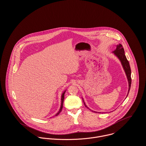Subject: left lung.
I'll return each mask as SVG.
<instances>
[{"mask_svg":"<svg viewBox=\"0 0 146 146\" xmlns=\"http://www.w3.org/2000/svg\"><path fill=\"white\" fill-rule=\"evenodd\" d=\"M113 53L118 57V58L120 60V61H121V63L123 65V67L124 69L125 74L127 76V79L128 80V83H129V90H128V93L127 94V96L129 94L130 87H131V69H130V67L129 65V63L128 62L127 60L126 59V57L125 56V52H124V49L123 47V45L121 44H119V45H116V49L115 51L113 52ZM84 102V104L85 105V106L86 107H87L88 108H89L85 104ZM93 112H95L92 111Z\"/></svg>","mask_w":146,"mask_h":146,"instance_id":"obj_1","label":"left lung"}]
</instances>
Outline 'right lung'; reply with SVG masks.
I'll return each instance as SVG.
<instances>
[{
    "label": "right lung",
    "instance_id": "1",
    "mask_svg": "<svg viewBox=\"0 0 146 146\" xmlns=\"http://www.w3.org/2000/svg\"><path fill=\"white\" fill-rule=\"evenodd\" d=\"M64 93H65V91L63 92L62 93V95L61 96V107H60V109L59 110V111L57 113V114L55 115V116H57L59 115V113L61 112L62 111V109L63 108V101H64Z\"/></svg>",
    "mask_w": 146,
    "mask_h": 146
}]
</instances>
